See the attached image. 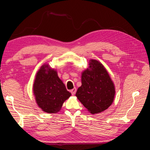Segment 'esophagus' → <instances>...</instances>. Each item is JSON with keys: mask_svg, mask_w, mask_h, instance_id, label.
I'll return each mask as SVG.
<instances>
[{"mask_svg": "<svg viewBox=\"0 0 150 150\" xmlns=\"http://www.w3.org/2000/svg\"><path fill=\"white\" fill-rule=\"evenodd\" d=\"M76 88H73V89L71 90V93L72 95H74L76 93Z\"/></svg>", "mask_w": 150, "mask_h": 150, "instance_id": "1", "label": "esophagus"}]
</instances>
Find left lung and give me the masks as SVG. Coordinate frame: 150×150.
Returning <instances> with one entry per match:
<instances>
[{
    "label": "left lung",
    "mask_w": 150,
    "mask_h": 150,
    "mask_svg": "<svg viewBox=\"0 0 150 150\" xmlns=\"http://www.w3.org/2000/svg\"><path fill=\"white\" fill-rule=\"evenodd\" d=\"M89 68L83 72L81 85L76 96L91 114H98L110 107L114 100V84L105 67L91 59Z\"/></svg>",
    "instance_id": "obj_1"
}]
</instances>
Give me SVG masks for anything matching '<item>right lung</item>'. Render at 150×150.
Instances as JSON below:
<instances>
[{
	"instance_id": "right-lung-1",
	"label": "right lung",
	"mask_w": 150,
	"mask_h": 150,
	"mask_svg": "<svg viewBox=\"0 0 150 150\" xmlns=\"http://www.w3.org/2000/svg\"><path fill=\"white\" fill-rule=\"evenodd\" d=\"M33 91L38 105L47 113L59 111L63 103L71 95L57 72L48 64L42 66L36 74Z\"/></svg>"
}]
</instances>
